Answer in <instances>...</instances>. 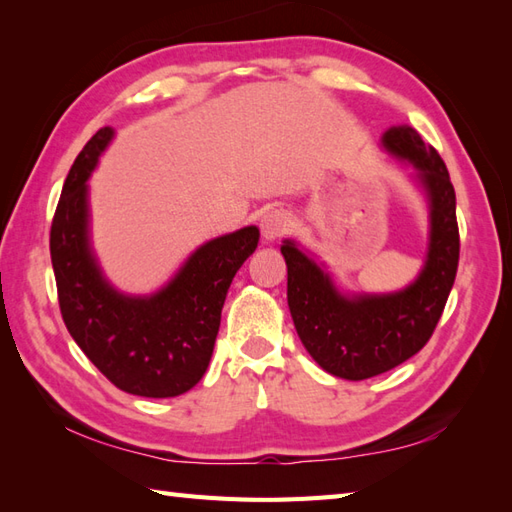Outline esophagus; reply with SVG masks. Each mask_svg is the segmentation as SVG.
I'll return each instance as SVG.
<instances>
[{"label":"esophagus","mask_w":512,"mask_h":512,"mask_svg":"<svg viewBox=\"0 0 512 512\" xmlns=\"http://www.w3.org/2000/svg\"><path fill=\"white\" fill-rule=\"evenodd\" d=\"M291 227V221L287 217V212L282 210H271L267 212L263 219H260V234H263L265 241H276L282 234H287Z\"/></svg>","instance_id":"obj_1"}]
</instances>
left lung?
<instances>
[{"instance_id":"left-lung-1","label":"left lung","mask_w":512,"mask_h":512,"mask_svg":"<svg viewBox=\"0 0 512 512\" xmlns=\"http://www.w3.org/2000/svg\"><path fill=\"white\" fill-rule=\"evenodd\" d=\"M381 146L407 162L429 206L425 265L414 282L392 293H344L331 274L287 238V300L306 352L328 374L361 381L388 372L423 348L440 320L460 258L456 190L434 146L401 124L383 133Z\"/></svg>"}]
</instances>
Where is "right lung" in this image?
Returning <instances> with one entry per match:
<instances>
[{
  "label": "right lung",
  "mask_w": 512,
  "mask_h": 512,
  "mask_svg": "<svg viewBox=\"0 0 512 512\" xmlns=\"http://www.w3.org/2000/svg\"><path fill=\"white\" fill-rule=\"evenodd\" d=\"M113 129H100L67 175L50 230V256L67 331L87 359L135 396L170 399L201 381L232 278L258 247L247 225L203 243L162 289L122 293L102 274L89 236V184Z\"/></svg>",
  "instance_id": "add662e5"
}]
</instances>
